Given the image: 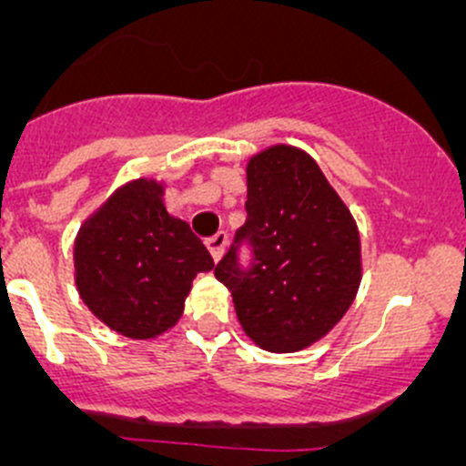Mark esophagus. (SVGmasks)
Here are the masks:
<instances>
[{
    "mask_svg": "<svg viewBox=\"0 0 466 466\" xmlns=\"http://www.w3.org/2000/svg\"><path fill=\"white\" fill-rule=\"evenodd\" d=\"M207 248H209L211 257H214L216 261H220V257L225 255V248H228V232L214 234V237L207 241Z\"/></svg>",
    "mask_w": 466,
    "mask_h": 466,
    "instance_id": "1",
    "label": "esophagus"
}]
</instances>
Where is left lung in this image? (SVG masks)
I'll list each match as a JSON object with an SVG mask.
<instances>
[{
  "label": "left lung",
  "instance_id": "obj_1",
  "mask_svg": "<svg viewBox=\"0 0 466 466\" xmlns=\"http://www.w3.org/2000/svg\"><path fill=\"white\" fill-rule=\"evenodd\" d=\"M248 220L237 237L255 243L241 275L228 252L214 275L255 345L293 354L322 340L359 293L360 234L350 207L307 150L272 144L248 159Z\"/></svg>",
  "mask_w": 466,
  "mask_h": 466
}]
</instances>
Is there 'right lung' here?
<instances>
[{
  "label": "right lung",
  "mask_w": 466,
  "mask_h": 466,
  "mask_svg": "<svg viewBox=\"0 0 466 466\" xmlns=\"http://www.w3.org/2000/svg\"><path fill=\"white\" fill-rule=\"evenodd\" d=\"M164 191L167 182L150 176L124 182L74 238L83 304L130 340H155L176 327L196 275L214 268L189 223L167 209Z\"/></svg>",
  "instance_id": "right-lung-1"
}]
</instances>
